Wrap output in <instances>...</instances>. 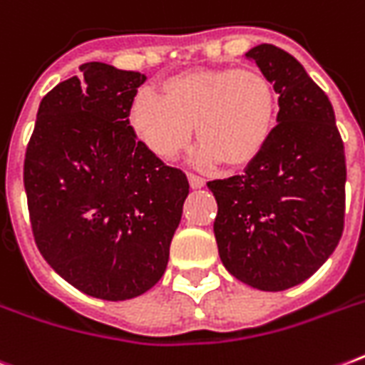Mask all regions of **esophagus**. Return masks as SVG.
Listing matches in <instances>:
<instances>
[{
  "mask_svg": "<svg viewBox=\"0 0 365 365\" xmlns=\"http://www.w3.org/2000/svg\"><path fill=\"white\" fill-rule=\"evenodd\" d=\"M187 178H189V185H191L193 189H200L202 185H205V180H202L200 176H197V174H191V172H189Z\"/></svg>",
  "mask_w": 365,
  "mask_h": 365,
  "instance_id": "34e87169",
  "label": "esophagus"
}]
</instances>
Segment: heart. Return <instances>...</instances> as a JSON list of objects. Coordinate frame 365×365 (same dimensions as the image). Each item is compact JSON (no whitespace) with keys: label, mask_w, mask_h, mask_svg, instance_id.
Listing matches in <instances>:
<instances>
[{"label":"heart","mask_w":365,"mask_h":365,"mask_svg":"<svg viewBox=\"0 0 365 365\" xmlns=\"http://www.w3.org/2000/svg\"><path fill=\"white\" fill-rule=\"evenodd\" d=\"M274 85L257 68H205L172 76L160 96L140 91L128 119L140 142L159 159H174L193 136L202 165H250L274 130Z\"/></svg>","instance_id":"obj_1"}]
</instances>
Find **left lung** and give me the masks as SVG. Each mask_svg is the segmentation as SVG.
<instances>
[{"mask_svg": "<svg viewBox=\"0 0 365 365\" xmlns=\"http://www.w3.org/2000/svg\"><path fill=\"white\" fill-rule=\"evenodd\" d=\"M246 58L274 85L278 125L244 174L208 182L217 202L214 235L235 278L280 292L314 274L339 244L345 145L331 102L292 54L263 43Z\"/></svg>", "mask_w": 365, "mask_h": 365, "instance_id": "8db88e82", "label": "left lung"}]
</instances>
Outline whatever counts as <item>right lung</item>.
<instances>
[{"label": "right lung", "instance_id": "add662e5", "mask_svg": "<svg viewBox=\"0 0 365 365\" xmlns=\"http://www.w3.org/2000/svg\"><path fill=\"white\" fill-rule=\"evenodd\" d=\"M140 71L104 62L43 96L26 148L34 240L83 294L125 301L165 274L187 176L149 151L128 123Z\"/></svg>", "mask_w": 365, "mask_h": 365}]
</instances>
